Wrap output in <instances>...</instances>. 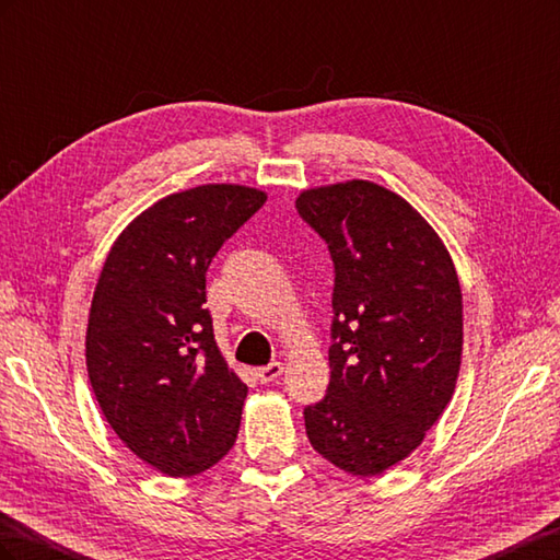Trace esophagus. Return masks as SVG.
I'll return each mask as SVG.
<instances>
[{
  "label": "esophagus",
  "instance_id": "obj_1",
  "mask_svg": "<svg viewBox=\"0 0 560 560\" xmlns=\"http://www.w3.org/2000/svg\"><path fill=\"white\" fill-rule=\"evenodd\" d=\"M280 374H282V364L280 362H273V364H268V366H261V369L254 371V376L259 378V383H273V381L280 378Z\"/></svg>",
  "mask_w": 560,
  "mask_h": 560
}]
</instances>
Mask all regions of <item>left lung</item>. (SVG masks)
Here are the masks:
<instances>
[{"mask_svg":"<svg viewBox=\"0 0 560 560\" xmlns=\"http://www.w3.org/2000/svg\"><path fill=\"white\" fill-rule=\"evenodd\" d=\"M327 241L334 343L327 395L303 411L313 448L352 477L399 465L448 406L463 360V290L451 254L409 200L369 179L303 189Z\"/></svg>","mask_w":560,"mask_h":560,"instance_id":"1","label":"left lung"}]
</instances>
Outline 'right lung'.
Listing matches in <instances>:
<instances>
[{
  "label": "right lung",
  "instance_id": "1",
  "mask_svg": "<svg viewBox=\"0 0 560 560\" xmlns=\"http://www.w3.org/2000/svg\"><path fill=\"white\" fill-rule=\"evenodd\" d=\"M243 184L156 200L118 233L91 301L86 369L121 442L167 477H196L233 448L247 385L214 341L206 270L266 202Z\"/></svg>",
  "mask_w": 560,
  "mask_h": 560
}]
</instances>
